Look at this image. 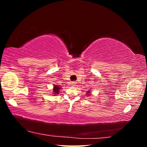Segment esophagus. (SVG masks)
Here are the masks:
<instances>
[{"label":"esophagus","instance_id":"34e87169","mask_svg":"<svg viewBox=\"0 0 147 147\" xmlns=\"http://www.w3.org/2000/svg\"><path fill=\"white\" fill-rule=\"evenodd\" d=\"M75 82H73V83H72V86H75Z\"/></svg>","mask_w":147,"mask_h":147}]
</instances>
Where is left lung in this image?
Instances as JSON below:
<instances>
[{
	"label": "left lung",
	"mask_w": 147,
	"mask_h": 147,
	"mask_svg": "<svg viewBox=\"0 0 147 147\" xmlns=\"http://www.w3.org/2000/svg\"><path fill=\"white\" fill-rule=\"evenodd\" d=\"M90 92H90V91H87V92H86V94H87V95H88V94L90 95Z\"/></svg>",
	"instance_id": "left-lung-1"
}]
</instances>
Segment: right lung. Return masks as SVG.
I'll use <instances>...</instances> for the list:
<instances>
[{"instance_id": "add662e5", "label": "right lung", "mask_w": 147, "mask_h": 147, "mask_svg": "<svg viewBox=\"0 0 147 147\" xmlns=\"http://www.w3.org/2000/svg\"><path fill=\"white\" fill-rule=\"evenodd\" d=\"M60 88H59V86L55 85L54 88H53V92H54L55 94H59V91Z\"/></svg>"}]
</instances>
